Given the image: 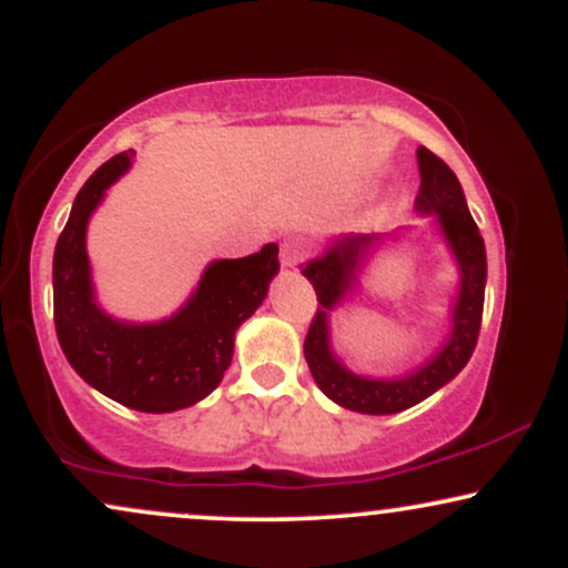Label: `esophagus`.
<instances>
[{
    "mask_svg": "<svg viewBox=\"0 0 568 568\" xmlns=\"http://www.w3.org/2000/svg\"><path fill=\"white\" fill-rule=\"evenodd\" d=\"M304 253H306V245L302 243V240L298 237L285 240L283 247H280V264H283V270H293V266L302 264Z\"/></svg>",
    "mask_w": 568,
    "mask_h": 568,
    "instance_id": "1",
    "label": "esophagus"
}]
</instances>
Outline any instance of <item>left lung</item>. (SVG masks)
Masks as SVG:
<instances>
[{"label": "left lung", "instance_id": "left-lung-1", "mask_svg": "<svg viewBox=\"0 0 568 568\" xmlns=\"http://www.w3.org/2000/svg\"><path fill=\"white\" fill-rule=\"evenodd\" d=\"M416 160H419L422 173L419 194L414 202L416 211L433 213L438 219L443 237L459 264V296L452 310V336L438 349V355L400 379H368V376L352 374L331 352L328 315L352 288L363 247L376 243L379 240L376 234H349V237L336 240L321 258H312L302 266V275L317 293V312L304 338L306 366L315 376L317 387L331 400L361 414H397L438 393L443 384L452 382L467 366L480 334L486 291L484 237L467 211L462 184L452 168L425 146H419Z\"/></svg>", "mask_w": 568, "mask_h": 568}]
</instances>
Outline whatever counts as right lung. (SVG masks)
Masks as SVG:
<instances>
[{
    "instance_id": "1",
    "label": "right lung",
    "mask_w": 568,
    "mask_h": 568,
    "mask_svg": "<svg viewBox=\"0 0 568 568\" xmlns=\"http://www.w3.org/2000/svg\"><path fill=\"white\" fill-rule=\"evenodd\" d=\"M133 154L103 162L71 205L53 256V317L63 355L90 387L128 408L168 414L219 387L232 363L234 331L264 302L280 262L275 243L245 258H221L168 321L133 325L109 317L95 304L84 232Z\"/></svg>"
}]
</instances>
